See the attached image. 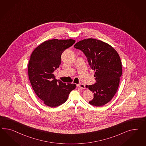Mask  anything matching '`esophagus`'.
I'll return each instance as SVG.
<instances>
[{"label": "esophagus", "mask_w": 146, "mask_h": 146, "mask_svg": "<svg viewBox=\"0 0 146 146\" xmlns=\"http://www.w3.org/2000/svg\"><path fill=\"white\" fill-rule=\"evenodd\" d=\"M77 87L79 88H82V89H85V85L83 84H80L77 85Z\"/></svg>", "instance_id": "esophagus-1"}]
</instances>
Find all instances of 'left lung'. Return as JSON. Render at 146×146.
I'll use <instances>...</instances> for the list:
<instances>
[{
	"label": "left lung",
	"mask_w": 146,
	"mask_h": 146,
	"mask_svg": "<svg viewBox=\"0 0 146 146\" xmlns=\"http://www.w3.org/2000/svg\"><path fill=\"white\" fill-rule=\"evenodd\" d=\"M85 54L90 68L95 71L96 82L86 85L94 93L90 104L102 106L112 99L117 92L122 75L120 56L112 46L95 38H87L74 45Z\"/></svg>",
	"instance_id": "8db88e82"
}]
</instances>
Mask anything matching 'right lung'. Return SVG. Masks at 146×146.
<instances>
[{"label":"right lung","instance_id":"add662e5","mask_svg":"<svg viewBox=\"0 0 146 146\" xmlns=\"http://www.w3.org/2000/svg\"><path fill=\"white\" fill-rule=\"evenodd\" d=\"M73 39H52L43 42L34 50L30 56L28 74L34 92L44 104L55 108L67 100L74 84L56 80L54 71L59 67L61 54L73 45Z\"/></svg>","mask_w":146,"mask_h":146}]
</instances>
